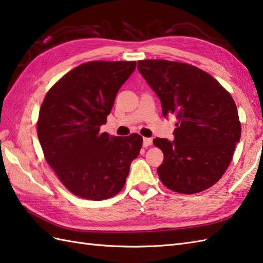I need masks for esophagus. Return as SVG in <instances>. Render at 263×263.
I'll return each instance as SVG.
<instances>
[{"mask_svg": "<svg viewBox=\"0 0 263 263\" xmlns=\"http://www.w3.org/2000/svg\"><path fill=\"white\" fill-rule=\"evenodd\" d=\"M153 144L152 138H143V147H149Z\"/></svg>", "mask_w": 263, "mask_h": 263, "instance_id": "1", "label": "esophagus"}]
</instances>
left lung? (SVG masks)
Returning a JSON list of instances; mask_svg holds the SVG:
<instances>
[{
	"label": "left lung",
	"mask_w": 263,
	"mask_h": 263,
	"mask_svg": "<svg viewBox=\"0 0 263 263\" xmlns=\"http://www.w3.org/2000/svg\"><path fill=\"white\" fill-rule=\"evenodd\" d=\"M138 69L161 102L163 115H175L174 140L157 138L164 154L157 173L177 193L211 187L225 174L241 138V122L231 93L205 71L167 60L138 61Z\"/></svg>",
	"instance_id": "8db88e82"
}]
</instances>
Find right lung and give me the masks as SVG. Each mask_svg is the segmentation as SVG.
<instances>
[{
  "mask_svg": "<svg viewBox=\"0 0 263 263\" xmlns=\"http://www.w3.org/2000/svg\"><path fill=\"white\" fill-rule=\"evenodd\" d=\"M136 69V61H90L64 74L47 91L37 135L48 165L71 193L100 201L123 189L142 137L100 132L116 93Z\"/></svg>",
  "mask_w": 263,
  "mask_h": 263,
  "instance_id": "1",
  "label": "right lung"
}]
</instances>
